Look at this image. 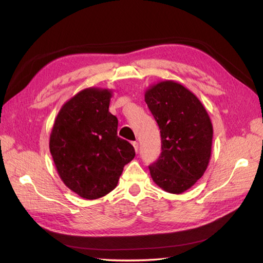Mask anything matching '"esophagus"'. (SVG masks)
Here are the masks:
<instances>
[{
	"label": "esophagus",
	"instance_id": "esophagus-1",
	"mask_svg": "<svg viewBox=\"0 0 263 263\" xmlns=\"http://www.w3.org/2000/svg\"><path fill=\"white\" fill-rule=\"evenodd\" d=\"M133 146H134V148H135V151H136V153H138V149H139L138 142H137V141H134V142H133Z\"/></svg>",
	"mask_w": 263,
	"mask_h": 263
}]
</instances>
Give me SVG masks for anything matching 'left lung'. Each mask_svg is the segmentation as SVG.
Listing matches in <instances>:
<instances>
[{"instance_id": "left-lung-1", "label": "left lung", "mask_w": 263, "mask_h": 263, "mask_svg": "<svg viewBox=\"0 0 263 263\" xmlns=\"http://www.w3.org/2000/svg\"><path fill=\"white\" fill-rule=\"evenodd\" d=\"M145 101L161 136V154L149 165L151 178L165 192L181 194L203 177L209 165L211 118L201 101L174 81L149 87Z\"/></svg>"}]
</instances>
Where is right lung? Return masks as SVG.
Segmentation results:
<instances>
[{"label": "right lung", "mask_w": 263, "mask_h": 263, "mask_svg": "<svg viewBox=\"0 0 263 263\" xmlns=\"http://www.w3.org/2000/svg\"><path fill=\"white\" fill-rule=\"evenodd\" d=\"M112 92L89 87L66 102L55 118L49 148L62 182L85 200L113 191L125 164L135 157L117 136L118 121L108 112Z\"/></svg>", "instance_id": "right-lung-1"}]
</instances>
